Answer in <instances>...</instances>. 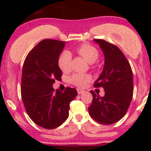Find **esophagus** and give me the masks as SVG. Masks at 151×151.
<instances>
[{
  "label": "esophagus",
  "instance_id": "34e87169",
  "mask_svg": "<svg viewBox=\"0 0 151 151\" xmlns=\"http://www.w3.org/2000/svg\"><path fill=\"white\" fill-rule=\"evenodd\" d=\"M77 93L78 94H82L85 92V91H83V90L82 89H80V88H77Z\"/></svg>",
  "mask_w": 151,
  "mask_h": 151
}]
</instances>
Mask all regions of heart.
<instances>
[{"label": "heart", "mask_w": 151, "mask_h": 151, "mask_svg": "<svg viewBox=\"0 0 151 151\" xmlns=\"http://www.w3.org/2000/svg\"><path fill=\"white\" fill-rule=\"evenodd\" d=\"M77 52L82 56L88 63H94L99 58V51L93 46L88 44H83L77 48ZM71 56L69 51H64L60 55L58 61L59 68L63 72H68L71 69ZM91 76L88 74L75 73L69 77V82L78 87H84L91 80Z\"/></svg>", "instance_id": "1"}]
</instances>
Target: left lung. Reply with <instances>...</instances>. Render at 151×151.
Returning <instances> with one entry per match:
<instances>
[{
    "instance_id": "obj_1",
    "label": "left lung",
    "mask_w": 151,
    "mask_h": 151,
    "mask_svg": "<svg viewBox=\"0 0 151 151\" xmlns=\"http://www.w3.org/2000/svg\"><path fill=\"white\" fill-rule=\"evenodd\" d=\"M104 55V66L95 88L102 87L103 97L91 91L92 104L88 107L89 115L101 124L118 122L128 110L133 96V73L130 64L121 50L103 39H94Z\"/></svg>"
}]
</instances>
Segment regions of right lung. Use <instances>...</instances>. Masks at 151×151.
Returning a JSON list of instances; mask_svg holds the SVG:
<instances>
[{"label": "right lung", "instance_id": "right-lung-1", "mask_svg": "<svg viewBox=\"0 0 151 151\" xmlns=\"http://www.w3.org/2000/svg\"><path fill=\"white\" fill-rule=\"evenodd\" d=\"M66 42L45 39L27 55L22 66L21 96L30 119L47 129L60 126L68 117L69 104L77 90L67 87L64 92L52 88L61 79L58 61Z\"/></svg>", "mask_w": 151, "mask_h": 151}]
</instances>
